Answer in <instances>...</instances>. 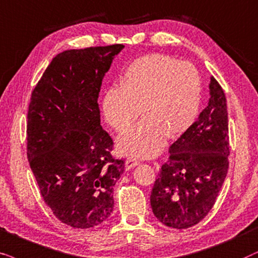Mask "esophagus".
I'll list each match as a JSON object with an SVG mask.
<instances>
[{"label": "esophagus", "instance_id": "esophagus-1", "mask_svg": "<svg viewBox=\"0 0 258 258\" xmlns=\"http://www.w3.org/2000/svg\"><path fill=\"white\" fill-rule=\"evenodd\" d=\"M138 164H139V160L136 159V158H127L126 164H125L126 170H131L135 166H137Z\"/></svg>", "mask_w": 258, "mask_h": 258}]
</instances>
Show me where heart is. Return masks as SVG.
I'll return each instance as SVG.
<instances>
[{
	"instance_id": "1",
	"label": "heart",
	"mask_w": 258,
	"mask_h": 258,
	"mask_svg": "<svg viewBox=\"0 0 258 258\" xmlns=\"http://www.w3.org/2000/svg\"><path fill=\"white\" fill-rule=\"evenodd\" d=\"M202 102V79L191 63L164 54L139 57L127 67L121 87H111L102 112L118 133L127 131L140 114L145 119L123 135L119 149L149 158L159 152L166 137L176 139L190 130Z\"/></svg>"
}]
</instances>
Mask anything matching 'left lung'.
Instances as JSON below:
<instances>
[{
    "label": "left lung",
    "instance_id": "left-lung-1",
    "mask_svg": "<svg viewBox=\"0 0 258 258\" xmlns=\"http://www.w3.org/2000/svg\"><path fill=\"white\" fill-rule=\"evenodd\" d=\"M210 94L207 108L170 146L151 192L154 216L170 228L198 224L215 205L228 173V107L224 91L214 77Z\"/></svg>",
    "mask_w": 258,
    "mask_h": 258
}]
</instances>
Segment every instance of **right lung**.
<instances>
[{"mask_svg":"<svg viewBox=\"0 0 258 258\" xmlns=\"http://www.w3.org/2000/svg\"><path fill=\"white\" fill-rule=\"evenodd\" d=\"M123 44L57 54L32 92L27 115V157L44 203L64 224H101L114 207L113 186L125 159L111 154L113 140L100 125L99 92Z\"/></svg>","mask_w":258,"mask_h":258,"instance_id":"add662e5","label":"right lung"}]
</instances>
